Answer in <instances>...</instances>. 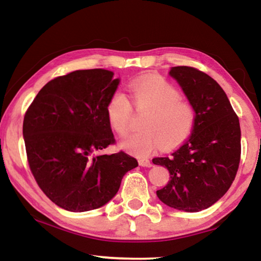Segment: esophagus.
<instances>
[{
    "mask_svg": "<svg viewBox=\"0 0 261 261\" xmlns=\"http://www.w3.org/2000/svg\"><path fill=\"white\" fill-rule=\"evenodd\" d=\"M139 165L141 166V167H152L153 166V163L149 161V160H147V159H140L139 160Z\"/></svg>",
    "mask_w": 261,
    "mask_h": 261,
    "instance_id": "34e87169",
    "label": "esophagus"
}]
</instances>
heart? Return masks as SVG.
<instances>
[{"mask_svg": "<svg viewBox=\"0 0 261 261\" xmlns=\"http://www.w3.org/2000/svg\"><path fill=\"white\" fill-rule=\"evenodd\" d=\"M129 91L132 105L138 112H146L141 131L125 137L121 146L137 156H147L162 144L176 146L191 136L197 112L190 101L180 98L177 87L165 78L143 76L131 81ZM132 107L129 99L117 90L107 103V116L118 135L129 130Z\"/></svg>", "mask_w": 261, "mask_h": 261, "instance_id": "heart-1", "label": "heart"}]
</instances>
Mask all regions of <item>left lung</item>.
<instances>
[{
	"label": "left lung",
	"instance_id": "obj_1",
	"mask_svg": "<svg viewBox=\"0 0 261 261\" xmlns=\"http://www.w3.org/2000/svg\"><path fill=\"white\" fill-rule=\"evenodd\" d=\"M197 112L191 136L170 155L153 159L170 180L156 194L163 204L185 212L208 208L230 188L241 161L240 120L227 94L208 74L192 67L170 70Z\"/></svg>",
	"mask_w": 261,
	"mask_h": 261
}]
</instances>
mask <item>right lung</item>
<instances>
[{
    "mask_svg": "<svg viewBox=\"0 0 261 261\" xmlns=\"http://www.w3.org/2000/svg\"><path fill=\"white\" fill-rule=\"evenodd\" d=\"M103 69L76 70L48 82L24 116L31 173L42 192L70 212L99 208L112 199L123 176L138 166L120 151L94 156L115 144L107 103L120 79Z\"/></svg>",
    "mask_w": 261,
    "mask_h": 261,
    "instance_id": "add662e5",
    "label": "right lung"
}]
</instances>
